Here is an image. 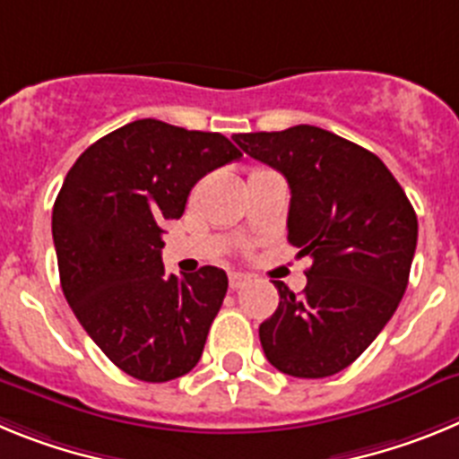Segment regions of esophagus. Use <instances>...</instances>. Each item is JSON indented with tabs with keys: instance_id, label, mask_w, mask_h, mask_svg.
<instances>
[{
	"instance_id": "34e87169",
	"label": "esophagus",
	"mask_w": 459,
	"mask_h": 459,
	"mask_svg": "<svg viewBox=\"0 0 459 459\" xmlns=\"http://www.w3.org/2000/svg\"><path fill=\"white\" fill-rule=\"evenodd\" d=\"M248 282V275H243V273H230V287L232 290H241L243 285Z\"/></svg>"
}]
</instances>
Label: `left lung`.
Segmentation results:
<instances>
[{
	"label": "left lung",
	"mask_w": 459,
	"mask_h": 459,
	"mask_svg": "<svg viewBox=\"0 0 459 459\" xmlns=\"http://www.w3.org/2000/svg\"><path fill=\"white\" fill-rule=\"evenodd\" d=\"M234 142L287 179V238L312 259L303 294L273 280L280 303L259 324L262 350L285 375H335L400 306L419 238L416 211L375 153L317 126L238 133Z\"/></svg>",
	"instance_id": "obj_1"
}]
</instances>
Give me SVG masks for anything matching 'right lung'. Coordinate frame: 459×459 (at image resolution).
I'll use <instances>...</instances> for the list:
<instances>
[{"label":"right lung","mask_w":459,"mask_h":459,"mask_svg":"<svg viewBox=\"0 0 459 459\" xmlns=\"http://www.w3.org/2000/svg\"><path fill=\"white\" fill-rule=\"evenodd\" d=\"M241 152L221 133L137 119L75 160L52 209L59 280L78 322L126 375L163 384L193 370L227 294V273L165 275V221L211 169Z\"/></svg>","instance_id":"obj_1"}]
</instances>
